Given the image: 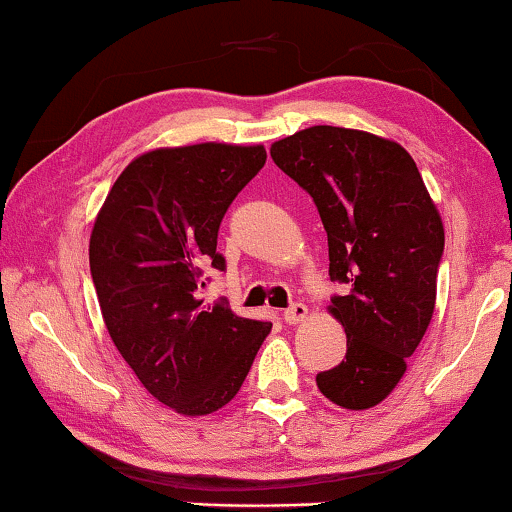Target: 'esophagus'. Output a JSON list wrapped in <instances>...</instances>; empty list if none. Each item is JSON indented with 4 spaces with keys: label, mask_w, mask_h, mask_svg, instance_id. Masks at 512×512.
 Returning a JSON list of instances; mask_svg holds the SVG:
<instances>
[{
    "label": "esophagus",
    "mask_w": 512,
    "mask_h": 512,
    "mask_svg": "<svg viewBox=\"0 0 512 512\" xmlns=\"http://www.w3.org/2000/svg\"><path fill=\"white\" fill-rule=\"evenodd\" d=\"M305 317H307V305L303 303H293L291 307H286L284 310L286 324H298V321H303Z\"/></svg>",
    "instance_id": "obj_1"
}]
</instances>
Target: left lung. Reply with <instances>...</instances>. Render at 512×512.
Masks as SVG:
<instances>
[{"instance_id": "8db88e82", "label": "left lung", "mask_w": 512, "mask_h": 512, "mask_svg": "<svg viewBox=\"0 0 512 512\" xmlns=\"http://www.w3.org/2000/svg\"><path fill=\"white\" fill-rule=\"evenodd\" d=\"M270 156L312 195L328 235V275L349 284L328 305L347 354L317 375V387L340 408L368 410L401 382L431 324L443 221L415 160L391 139L314 125L279 139Z\"/></svg>"}]
</instances>
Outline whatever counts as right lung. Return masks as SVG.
Masks as SVG:
<instances>
[{"label":"right lung","instance_id":"right-lung-1","mask_svg":"<svg viewBox=\"0 0 512 512\" xmlns=\"http://www.w3.org/2000/svg\"><path fill=\"white\" fill-rule=\"evenodd\" d=\"M265 158L261 144L216 142L142 153L95 219L88 256L104 324L146 391L179 415L233 401L272 328L200 300L202 270H226L223 214Z\"/></svg>","mask_w":512,"mask_h":512}]
</instances>
